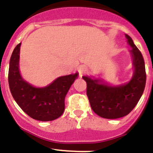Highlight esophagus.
Wrapping results in <instances>:
<instances>
[{
  "instance_id": "esophagus-1",
  "label": "esophagus",
  "mask_w": 153,
  "mask_h": 153,
  "mask_svg": "<svg viewBox=\"0 0 153 153\" xmlns=\"http://www.w3.org/2000/svg\"><path fill=\"white\" fill-rule=\"evenodd\" d=\"M86 71H87V68L85 67L84 65H81V66L78 67V73H79L80 76H82L85 73H86Z\"/></svg>"
}]
</instances>
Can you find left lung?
Listing matches in <instances>:
<instances>
[{
  "mask_svg": "<svg viewBox=\"0 0 153 153\" xmlns=\"http://www.w3.org/2000/svg\"><path fill=\"white\" fill-rule=\"evenodd\" d=\"M132 49L134 74L129 83L111 86L99 79L83 76L86 82V95L93 112L105 119H118L129 114L143 95L146 81L145 62L132 38L126 34Z\"/></svg>",
  "mask_w": 153,
  "mask_h": 153,
  "instance_id": "left-lung-1",
  "label": "left lung"
}]
</instances>
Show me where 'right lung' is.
Here are the masks:
<instances>
[{"mask_svg": "<svg viewBox=\"0 0 153 153\" xmlns=\"http://www.w3.org/2000/svg\"><path fill=\"white\" fill-rule=\"evenodd\" d=\"M21 43L12 53L9 65L8 83L14 100L23 111L40 121H52L63 114L65 97L78 74L60 76L49 86L36 88L23 79L19 71Z\"/></svg>", "mask_w": 153, "mask_h": 153, "instance_id": "add662e5", "label": "right lung"}]
</instances>
